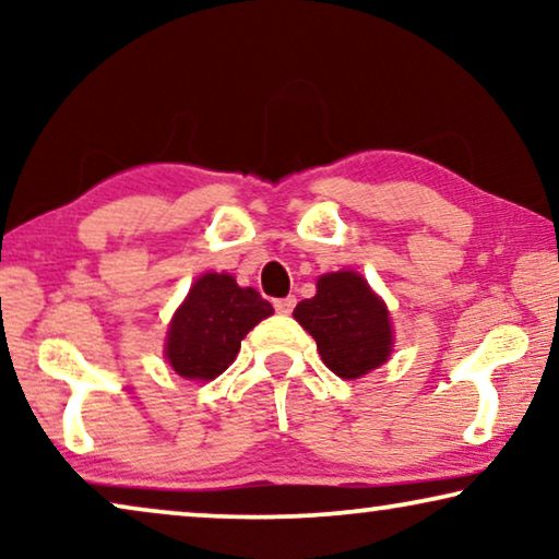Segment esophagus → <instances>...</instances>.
I'll use <instances>...</instances> for the list:
<instances>
[{
	"mask_svg": "<svg viewBox=\"0 0 559 559\" xmlns=\"http://www.w3.org/2000/svg\"><path fill=\"white\" fill-rule=\"evenodd\" d=\"M295 305H297L295 297L287 295V297H280V300H274V310H277L280 316H289V312L295 310Z\"/></svg>",
	"mask_w": 559,
	"mask_h": 559,
	"instance_id": "34e87169",
	"label": "esophagus"
}]
</instances>
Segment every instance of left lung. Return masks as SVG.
I'll list each match as a JSON object with an SVG mask.
<instances>
[{
	"instance_id": "1",
	"label": "left lung",
	"mask_w": 559,
	"mask_h": 559,
	"mask_svg": "<svg viewBox=\"0 0 559 559\" xmlns=\"http://www.w3.org/2000/svg\"><path fill=\"white\" fill-rule=\"evenodd\" d=\"M295 318L341 379L364 377L392 354L389 312L356 272L323 274L316 297L297 305Z\"/></svg>"
}]
</instances>
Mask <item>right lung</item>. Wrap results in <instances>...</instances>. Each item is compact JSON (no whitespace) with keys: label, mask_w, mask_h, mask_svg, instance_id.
Segmentation results:
<instances>
[{"label":"right lung","mask_w":559,"mask_h":559,"mask_svg":"<svg viewBox=\"0 0 559 559\" xmlns=\"http://www.w3.org/2000/svg\"><path fill=\"white\" fill-rule=\"evenodd\" d=\"M257 289L228 274H203L190 287L167 333V361L186 379H216L239 354L243 335L272 316Z\"/></svg>","instance_id":"add662e5"}]
</instances>
